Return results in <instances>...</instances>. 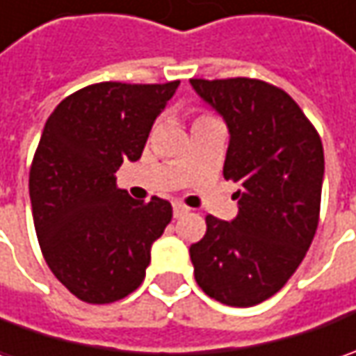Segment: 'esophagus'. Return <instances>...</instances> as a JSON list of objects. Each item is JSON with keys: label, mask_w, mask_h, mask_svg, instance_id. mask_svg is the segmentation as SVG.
<instances>
[{"label": "esophagus", "mask_w": 356, "mask_h": 356, "mask_svg": "<svg viewBox=\"0 0 356 356\" xmlns=\"http://www.w3.org/2000/svg\"><path fill=\"white\" fill-rule=\"evenodd\" d=\"M190 212V208H186L184 204H174V218H182Z\"/></svg>", "instance_id": "34e87169"}]
</instances>
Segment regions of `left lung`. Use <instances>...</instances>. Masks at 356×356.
<instances>
[{"label":"left lung","mask_w":356,"mask_h":356,"mask_svg":"<svg viewBox=\"0 0 356 356\" xmlns=\"http://www.w3.org/2000/svg\"><path fill=\"white\" fill-rule=\"evenodd\" d=\"M200 99L224 118V178L238 182V216L206 218L190 245L204 293L232 307L275 295L303 261L321 206L325 156L317 130L293 99L257 79H190Z\"/></svg>","instance_id":"8db88e82"}]
</instances>
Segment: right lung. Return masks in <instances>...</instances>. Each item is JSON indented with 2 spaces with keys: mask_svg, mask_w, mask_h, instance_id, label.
I'll return each mask as SVG.
<instances>
[{
  "mask_svg": "<svg viewBox=\"0 0 356 356\" xmlns=\"http://www.w3.org/2000/svg\"><path fill=\"white\" fill-rule=\"evenodd\" d=\"M178 85L97 83L69 95L45 122L29 172L35 232L53 275L81 301L132 293L170 224V202L132 200L115 172L140 158Z\"/></svg>",
  "mask_w": 356,
  "mask_h": 356,
  "instance_id": "1",
  "label": "right lung"
}]
</instances>
